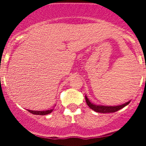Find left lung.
Here are the masks:
<instances>
[{"label": "left lung", "instance_id": "1", "mask_svg": "<svg viewBox=\"0 0 146 146\" xmlns=\"http://www.w3.org/2000/svg\"><path fill=\"white\" fill-rule=\"evenodd\" d=\"M86 101L87 103L88 106L91 108V110H94V111L97 112V113H115V112L118 111L119 110L122 109L126 106L127 104H129L130 101L124 103L121 105H118V106H104V105H96L90 102L87 96H86Z\"/></svg>", "mask_w": 146, "mask_h": 146}]
</instances>
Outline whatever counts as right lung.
<instances>
[{"label": "right lung", "mask_w": 146, "mask_h": 146, "mask_svg": "<svg viewBox=\"0 0 146 146\" xmlns=\"http://www.w3.org/2000/svg\"><path fill=\"white\" fill-rule=\"evenodd\" d=\"M53 110H46V111H36V110H28V111L29 113H32L34 115H45L50 114V113H52Z\"/></svg>", "instance_id": "obj_1"}]
</instances>
